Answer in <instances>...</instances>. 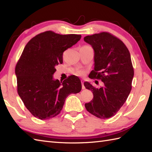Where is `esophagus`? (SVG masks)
<instances>
[{"instance_id":"esophagus-1","label":"esophagus","mask_w":152,"mask_h":152,"mask_svg":"<svg viewBox=\"0 0 152 152\" xmlns=\"http://www.w3.org/2000/svg\"><path fill=\"white\" fill-rule=\"evenodd\" d=\"M81 83H82V89H85V86H84V83H83V81H82Z\"/></svg>"}]
</instances>
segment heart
<instances>
[{"instance_id":"1","label":"heart","mask_w":152,"mask_h":152,"mask_svg":"<svg viewBox=\"0 0 152 152\" xmlns=\"http://www.w3.org/2000/svg\"><path fill=\"white\" fill-rule=\"evenodd\" d=\"M83 74H84L83 71L80 70V71H79V72H78V75H83Z\"/></svg>"}]
</instances>
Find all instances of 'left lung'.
<instances>
[{"mask_svg":"<svg viewBox=\"0 0 152 152\" xmlns=\"http://www.w3.org/2000/svg\"><path fill=\"white\" fill-rule=\"evenodd\" d=\"M84 40L94 50V69L90 73V78L103 82L100 88L88 82L84 83L94 95L85 107L99 118H109L122 107L132 88L134 69L130 53L122 40L109 32L87 36Z\"/></svg>","mask_w":152,"mask_h":152,"instance_id":"8db88e82","label":"left lung"}]
</instances>
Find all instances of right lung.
I'll return each instance as SVG.
<instances>
[{
    "label": "right lung",
    "instance_id": "obj_1",
    "mask_svg": "<svg viewBox=\"0 0 152 152\" xmlns=\"http://www.w3.org/2000/svg\"><path fill=\"white\" fill-rule=\"evenodd\" d=\"M81 35H61L46 31L26 45L15 66L18 92L32 115L48 120L60 114L66 97L82 88L78 77L63 82L53 79L55 66L63 62V53L79 41Z\"/></svg>",
    "mask_w": 152,
    "mask_h": 152
}]
</instances>
